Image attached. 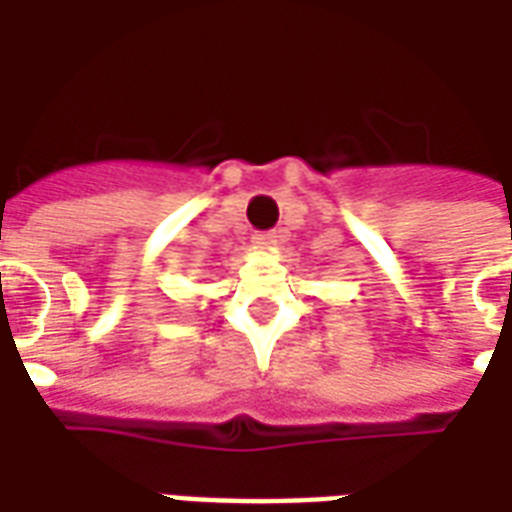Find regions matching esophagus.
Returning a JSON list of instances; mask_svg holds the SVG:
<instances>
[{"mask_svg": "<svg viewBox=\"0 0 512 512\" xmlns=\"http://www.w3.org/2000/svg\"><path fill=\"white\" fill-rule=\"evenodd\" d=\"M276 241H279V236H276V233H255V236H252V244H255V249H273L276 247Z\"/></svg>", "mask_w": 512, "mask_h": 512, "instance_id": "esophagus-1", "label": "esophagus"}]
</instances>
